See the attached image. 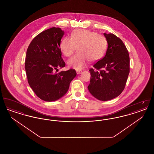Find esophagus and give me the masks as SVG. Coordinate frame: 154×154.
<instances>
[{"mask_svg":"<svg viewBox=\"0 0 154 154\" xmlns=\"http://www.w3.org/2000/svg\"><path fill=\"white\" fill-rule=\"evenodd\" d=\"M76 72H77V74H79L81 73L82 72V70H77V71H76Z\"/></svg>","mask_w":154,"mask_h":154,"instance_id":"esophagus-1","label":"esophagus"}]
</instances>
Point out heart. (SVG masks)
<instances>
[{"label": "heart", "instance_id": "b5f03b06", "mask_svg": "<svg viewBox=\"0 0 154 154\" xmlns=\"http://www.w3.org/2000/svg\"><path fill=\"white\" fill-rule=\"evenodd\" d=\"M107 47V40L104 35L85 29L74 31L70 37H64L59 44L60 51L67 57L72 56L77 47L78 52L67 60L68 65L76 70L84 68L89 60H100Z\"/></svg>", "mask_w": 154, "mask_h": 154}]
</instances>
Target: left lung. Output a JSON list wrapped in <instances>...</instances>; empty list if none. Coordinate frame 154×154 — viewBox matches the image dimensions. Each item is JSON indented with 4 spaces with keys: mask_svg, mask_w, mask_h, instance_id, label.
Returning <instances> with one entry per match:
<instances>
[{
    "mask_svg": "<svg viewBox=\"0 0 154 154\" xmlns=\"http://www.w3.org/2000/svg\"><path fill=\"white\" fill-rule=\"evenodd\" d=\"M108 48L105 56L89 69L88 88L91 95L102 101L110 100L124 91L130 72L128 51L123 42L112 33H104Z\"/></svg>",
    "mask_w": 154,
    "mask_h": 154,
    "instance_id": "left-lung-1",
    "label": "left lung"
}]
</instances>
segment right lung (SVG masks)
Here are the masks:
<instances>
[{
	"label": "right lung",
	"mask_w": 154,
	"mask_h": 154,
	"mask_svg": "<svg viewBox=\"0 0 154 154\" xmlns=\"http://www.w3.org/2000/svg\"><path fill=\"white\" fill-rule=\"evenodd\" d=\"M63 35L59 28L45 30L32 40L27 49L25 67L28 83L37 96L46 102L65 95L77 75L73 69L54 73L65 66L59 48Z\"/></svg>",
	"instance_id": "1"
}]
</instances>
